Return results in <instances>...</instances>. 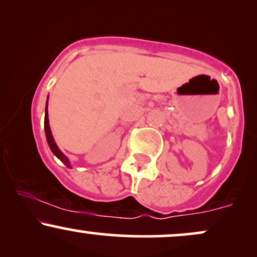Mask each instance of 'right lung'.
Listing matches in <instances>:
<instances>
[{
  "label": "right lung",
  "instance_id": "1",
  "mask_svg": "<svg viewBox=\"0 0 257 257\" xmlns=\"http://www.w3.org/2000/svg\"><path fill=\"white\" fill-rule=\"evenodd\" d=\"M47 105H48V101H47ZM44 132H46L47 141H48L49 149L52 150V152L54 153V155L57 156V157L60 159V161L63 162V163L67 168H71V166H70L69 159H67L66 156H65L64 153L60 151V150H59L58 145L55 144V141H54V138H53V135H52L51 126H49V120H48V107H47V106H46V113H44Z\"/></svg>",
  "mask_w": 257,
  "mask_h": 257
}]
</instances>
